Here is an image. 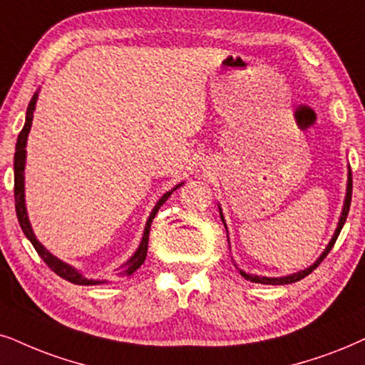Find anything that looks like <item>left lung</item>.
Instances as JSON below:
<instances>
[{
  "mask_svg": "<svg viewBox=\"0 0 365 365\" xmlns=\"http://www.w3.org/2000/svg\"><path fill=\"white\" fill-rule=\"evenodd\" d=\"M350 200H352V172H350V167H349V173H347V190H345V198H344L342 214H340V217H339V222H336V229H335L334 236H331V239H330V242L327 244V247L324 249V252H322V255L317 257V261L313 262L312 266H308V267H305V269H302V271H297V273H293V274L278 276V278H276V276H259V274H251V273H246V271L239 269L236 262H234V266L237 267L239 273H241V276H242L244 279L252 281V283H261V284H289V283H294V281L303 279V278H305V276L310 274L312 271L315 269V267H317L318 264H320L322 261L325 259V256L329 255L330 249L334 247V244H335V241H336V237H339L340 230H342L344 224H345V220H347L349 209H350ZM219 214H220V219H222V222H224V227H225V230H227V225H225L224 214H222V209H220V205H219ZM227 239H229V236H227Z\"/></svg>",
  "mask_w": 365,
  "mask_h": 365,
  "instance_id": "1",
  "label": "left lung"
}]
</instances>
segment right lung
<instances>
[{"label": "right lung", "mask_w": 365, "mask_h": 365, "mask_svg": "<svg viewBox=\"0 0 365 365\" xmlns=\"http://www.w3.org/2000/svg\"><path fill=\"white\" fill-rule=\"evenodd\" d=\"M36 101H38V91L35 92L34 98H31L29 108H26V118H25V126H23L21 133L18 135V140H16V151H15V207H16V215H18V222L21 225V230L23 234H25L26 239L34 244L35 251L38 252L41 259L47 262V266L50 269L53 271V273H57L60 278L71 281L73 284H84V286H92V284H103V283H108L106 279H92V278H86L84 274L81 273L77 267H73L72 264H68V262L58 259L57 256H53L52 252L48 251L47 247L41 244L38 239H36L35 232H34V227H31L30 224V219H29V212H26V204H25V165H26V141H29V133L31 129V121H34V113H35V108H36ZM185 182H180L178 185H175L172 190H168L167 193H163L161 198L158 202H156V205L153 207V210H151V214L148 217V220H146V225H145V230H143V237H141V242L138 249L135 251V255L126 262H123L121 266L118 267L119 271V276H131L135 271L140 267L143 262L146 259V252H148V236H150V227H151V222H153L156 212L160 210V207L165 204V202L168 200V197L172 195V193L177 190L183 185Z\"/></svg>", "instance_id": "right-lung-1"}]
</instances>
